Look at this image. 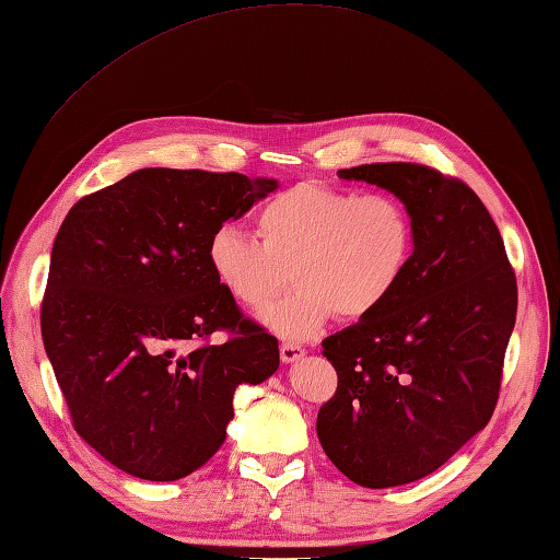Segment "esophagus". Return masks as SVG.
Listing matches in <instances>:
<instances>
[{"instance_id": "esophagus-1", "label": "esophagus", "mask_w": 560, "mask_h": 560, "mask_svg": "<svg viewBox=\"0 0 560 560\" xmlns=\"http://www.w3.org/2000/svg\"><path fill=\"white\" fill-rule=\"evenodd\" d=\"M279 353H281V362H285V365H289V362H298V360L305 355V348L298 346V343H281Z\"/></svg>"}]
</instances>
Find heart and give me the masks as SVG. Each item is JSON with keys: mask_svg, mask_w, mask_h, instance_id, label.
I'll return each mask as SVG.
<instances>
[{"mask_svg": "<svg viewBox=\"0 0 560 560\" xmlns=\"http://www.w3.org/2000/svg\"><path fill=\"white\" fill-rule=\"evenodd\" d=\"M257 241L221 226L207 241V265L233 301L253 312L298 289L265 315L289 339L315 336L334 315L365 319L382 310L408 275L415 224L392 192L298 184L257 207Z\"/></svg>", "mask_w": 560, "mask_h": 560, "instance_id": "b5f03b06", "label": "heart"}]
</instances>
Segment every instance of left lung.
<instances>
[{
    "instance_id": "8db88e82",
    "label": "left lung",
    "mask_w": 560,
    "mask_h": 560,
    "mask_svg": "<svg viewBox=\"0 0 560 560\" xmlns=\"http://www.w3.org/2000/svg\"><path fill=\"white\" fill-rule=\"evenodd\" d=\"M406 202L408 275L374 315L322 341L339 374L317 415L329 460L360 487L439 470L491 420L517 283L491 214L463 180L410 162L341 168Z\"/></svg>"
}]
</instances>
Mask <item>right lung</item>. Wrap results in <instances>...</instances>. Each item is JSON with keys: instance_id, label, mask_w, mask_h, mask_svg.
Masks as SVG:
<instances>
[{"instance_id": "right-lung-1", "label": "right lung", "mask_w": 560, "mask_h": 560, "mask_svg": "<svg viewBox=\"0 0 560 560\" xmlns=\"http://www.w3.org/2000/svg\"><path fill=\"white\" fill-rule=\"evenodd\" d=\"M275 178L138 168L78 200L51 245L40 327L75 432L119 470L174 482L210 460L241 384L279 368V341L243 317L207 241ZM229 330L224 345L209 336Z\"/></svg>"}]
</instances>
